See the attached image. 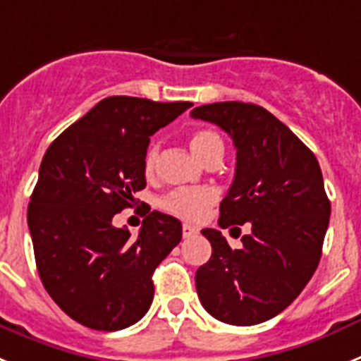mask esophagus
<instances>
[{
	"mask_svg": "<svg viewBox=\"0 0 361 361\" xmlns=\"http://www.w3.org/2000/svg\"><path fill=\"white\" fill-rule=\"evenodd\" d=\"M194 234H198V228L192 227V225H183V238H190L194 236Z\"/></svg>",
	"mask_w": 361,
	"mask_h": 361,
	"instance_id": "obj_1",
	"label": "esophagus"
}]
</instances>
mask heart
Here are the masks:
<instances>
[{"instance_id":"obj_1","label":"heart","mask_w":361,"mask_h":361,"mask_svg":"<svg viewBox=\"0 0 361 361\" xmlns=\"http://www.w3.org/2000/svg\"><path fill=\"white\" fill-rule=\"evenodd\" d=\"M190 150L198 156L203 163H209L212 159H221L224 156V140L218 133L211 128H200L194 130L189 137ZM158 145H150L145 152L143 167H145L147 176H150L156 169L158 161ZM218 200V192L211 187H198V189H176L165 194L159 200V207L163 211L171 212L187 221H200L203 216L209 212L212 205Z\"/></svg>"}]
</instances>
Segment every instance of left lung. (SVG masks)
Masks as SVG:
<instances>
[{"mask_svg": "<svg viewBox=\"0 0 361 361\" xmlns=\"http://www.w3.org/2000/svg\"><path fill=\"white\" fill-rule=\"evenodd\" d=\"M190 116L224 128L236 147V172L218 224H250L241 249H231L216 228L202 231L212 255L196 271L200 302L224 324H262L289 307L318 267L331 216L322 169L311 149L263 106L219 102Z\"/></svg>", "mask_w": 361, "mask_h": 361, "instance_id": "obj_1", "label": "left lung"}]
</instances>
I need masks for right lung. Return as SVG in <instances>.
<instances>
[{"mask_svg":"<svg viewBox=\"0 0 361 361\" xmlns=\"http://www.w3.org/2000/svg\"><path fill=\"white\" fill-rule=\"evenodd\" d=\"M189 106L111 96L47 149L27 219L43 287L78 324L120 331L149 311L152 272L180 243V219L152 211L133 238L112 218L145 189L150 136Z\"/></svg>","mask_w":361,"mask_h":361,"instance_id":"1","label":"right lung"}]
</instances>
